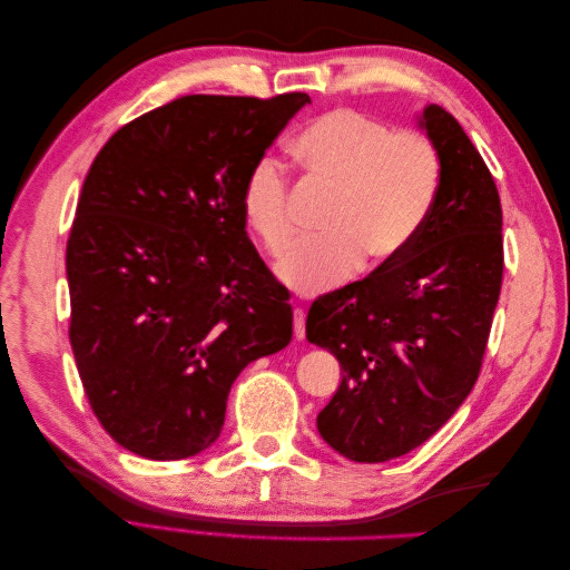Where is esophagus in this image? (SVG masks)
Here are the masks:
<instances>
[{"label": "esophagus", "mask_w": 570, "mask_h": 570, "mask_svg": "<svg viewBox=\"0 0 570 570\" xmlns=\"http://www.w3.org/2000/svg\"><path fill=\"white\" fill-rule=\"evenodd\" d=\"M292 323H295V337L297 340H304V335H306V327H304V323H306V314H304V308H295V314H292Z\"/></svg>", "instance_id": "obj_1"}]
</instances>
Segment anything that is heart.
<instances>
[{"mask_svg":"<svg viewBox=\"0 0 570 570\" xmlns=\"http://www.w3.org/2000/svg\"><path fill=\"white\" fill-rule=\"evenodd\" d=\"M308 183L335 195L325 214V239L302 245L281 264V281L302 292L344 283L366 256L368 266L400 256L421 230L440 185V157L428 137L392 132L358 111H333L292 145ZM243 214L266 252L281 258L295 243L289 183L275 159H262L243 187Z\"/></svg>","mask_w":570,"mask_h":570,"instance_id":"1","label":"heart"}]
</instances>
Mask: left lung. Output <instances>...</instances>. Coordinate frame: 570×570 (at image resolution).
<instances>
[{
    "instance_id": "1",
    "label": "left lung",
    "mask_w": 570,
    "mask_h": 570,
    "mask_svg": "<svg viewBox=\"0 0 570 570\" xmlns=\"http://www.w3.org/2000/svg\"><path fill=\"white\" fill-rule=\"evenodd\" d=\"M440 157V185L413 243L364 281L318 297L306 340L337 356L342 383L318 413L342 456H404L452 419L473 390L502 289V204L459 120L419 116Z\"/></svg>"
}]
</instances>
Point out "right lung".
<instances>
[{"label":"right lung","instance_id":"obj_1","mask_svg":"<svg viewBox=\"0 0 570 570\" xmlns=\"http://www.w3.org/2000/svg\"><path fill=\"white\" fill-rule=\"evenodd\" d=\"M304 105L187 95L116 130L90 166L66 245L68 337L95 416L137 456L209 450L235 377L292 340L243 187Z\"/></svg>","mask_w":570,"mask_h":570}]
</instances>
